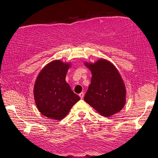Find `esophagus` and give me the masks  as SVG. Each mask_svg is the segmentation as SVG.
I'll return each mask as SVG.
<instances>
[{"instance_id": "1", "label": "esophagus", "mask_w": 158, "mask_h": 158, "mask_svg": "<svg viewBox=\"0 0 158 158\" xmlns=\"http://www.w3.org/2000/svg\"><path fill=\"white\" fill-rule=\"evenodd\" d=\"M79 97H80L81 99H83V97H84V93H83V92H81V93L79 94Z\"/></svg>"}]
</instances>
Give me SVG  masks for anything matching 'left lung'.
Returning a JSON list of instances; mask_svg holds the SVG:
<instances>
[{"label": "left lung", "instance_id": "1", "mask_svg": "<svg viewBox=\"0 0 158 158\" xmlns=\"http://www.w3.org/2000/svg\"><path fill=\"white\" fill-rule=\"evenodd\" d=\"M91 71V82L84 99L99 114L110 117L125 106L126 89L117 68L104 59L94 63L85 62Z\"/></svg>", "mask_w": 158, "mask_h": 158}]
</instances>
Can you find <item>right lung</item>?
Instances as JSON below:
<instances>
[{
  "label": "right lung",
  "instance_id": "right-lung-1",
  "mask_svg": "<svg viewBox=\"0 0 158 158\" xmlns=\"http://www.w3.org/2000/svg\"><path fill=\"white\" fill-rule=\"evenodd\" d=\"M71 64L53 60L42 68L34 85V99L42 115L55 120L64 118L80 99L65 81Z\"/></svg>",
  "mask_w": 158,
  "mask_h": 158
}]
</instances>
